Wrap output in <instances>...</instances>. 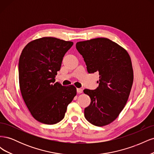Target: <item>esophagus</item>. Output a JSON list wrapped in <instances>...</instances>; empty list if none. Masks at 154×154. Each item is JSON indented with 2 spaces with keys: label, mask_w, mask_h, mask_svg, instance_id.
Segmentation results:
<instances>
[{
  "label": "esophagus",
  "mask_w": 154,
  "mask_h": 154,
  "mask_svg": "<svg viewBox=\"0 0 154 154\" xmlns=\"http://www.w3.org/2000/svg\"><path fill=\"white\" fill-rule=\"evenodd\" d=\"M77 92L78 93H82L83 89H82V88H77Z\"/></svg>",
  "instance_id": "obj_1"
}]
</instances>
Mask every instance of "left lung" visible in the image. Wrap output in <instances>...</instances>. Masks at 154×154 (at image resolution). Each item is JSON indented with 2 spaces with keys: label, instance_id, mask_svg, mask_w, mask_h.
Returning a JSON list of instances; mask_svg holds the SVG:
<instances>
[{
  "label": "left lung",
  "instance_id": "left-lung-1",
  "mask_svg": "<svg viewBox=\"0 0 154 154\" xmlns=\"http://www.w3.org/2000/svg\"><path fill=\"white\" fill-rule=\"evenodd\" d=\"M76 48L88 72L100 75L96 90L83 91L91 101L85 109V118L97 127L109 125L118 117L128 99L134 80L131 59L124 48L106 38L79 42Z\"/></svg>",
  "mask_w": 154,
  "mask_h": 154
}]
</instances>
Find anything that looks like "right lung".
I'll return each mask as SVG.
<instances>
[{"label": "right lung", "mask_w": 154, "mask_h": 154, "mask_svg": "<svg viewBox=\"0 0 154 154\" xmlns=\"http://www.w3.org/2000/svg\"><path fill=\"white\" fill-rule=\"evenodd\" d=\"M72 45L70 41L43 37L30 42L22 51L18 62L20 92L32 117L40 123L60 122L76 95L74 85L54 83L63 57Z\"/></svg>", "instance_id": "1"}]
</instances>
